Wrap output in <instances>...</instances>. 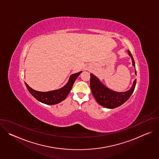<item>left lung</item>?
<instances>
[{"label": "left lung", "instance_id": "left-lung-1", "mask_svg": "<svg viewBox=\"0 0 159 159\" xmlns=\"http://www.w3.org/2000/svg\"><path fill=\"white\" fill-rule=\"evenodd\" d=\"M128 53L132 60V64L135 68V63L133 56L131 52L128 50ZM135 74L137 75V72L135 69ZM90 86L91 89L92 93L96 100V101L102 106L106 108L113 109L120 106L123 103H125L133 94L137 80H134L131 88L126 92L118 93L114 90H112L106 86H104L99 80V79L96 77L93 74H90Z\"/></svg>", "mask_w": 159, "mask_h": 159}]
</instances>
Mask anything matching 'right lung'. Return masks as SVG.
<instances>
[{
	"instance_id": "right-lung-1",
	"label": "right lung",
	"mask_w": 159,
	"mask_h": 159,
	"mask_svg": "<svg viewBox=\"0 0 159 159\" xmlns=\"http://www.w3.org/2000/svg\"><path fill=\"white\" fill-rule=\"evenodd\" d=\"M81 72H80L71 75L69 81H68V82L64 87L57 90H52V91H37V90H35L31 88L26 82L25 84L31 94L39 102L48 105L57 104L66 99V96L71 90L74 83Z\"/></svg>"
}]
</instances>
